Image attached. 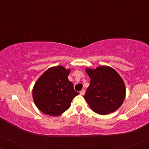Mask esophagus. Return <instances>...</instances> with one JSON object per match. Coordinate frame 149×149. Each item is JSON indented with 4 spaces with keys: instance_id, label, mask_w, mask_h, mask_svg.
I'll return each instance as SVG.
<instances>
[{
    "instance_id": "obj_1",
    "label": "esophagus",
    "mask_w": 149,
    "mask_h": 149,
    "mask_svg": "<svg viewBox=\"0 0 149 149\" xmlns=\"http://www.w3.org/2000/svg\"><path fill=\"white\" fill-rule=\"evenodd\" d=\"M85 94V90H81V91H80V95H83Z\"/></svg>"
}]
</instances>
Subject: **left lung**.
Returning <instances> with one entry per match:
<instances>
[{
	"label": "left lung",
	"mask_w": 149,
	"mask_h": 149,
	"mask_svg": "<svg viewBox=\"0 0 149 149\" xmlns=\"http://www.w3.org/2000/svg\"><path fill=\"white\" fill-rule=\"evenodd\" d=\"M85 72L90 78V85L84 98L90 109L102 115L117 111L126 94L125 83L119 73L108 66L86 68Z\"/></svg>",
	"instance_id": "obj_1"
}]
</instances>
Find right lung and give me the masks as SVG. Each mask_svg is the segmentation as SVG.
<instances>
[{"label":"right lung","mask_w":149,"mask_h":149,"mask_svg":"<svg viewBox=\"0 0 149 149\" xmlns=\"http://www.w3.org/2000/svg\"><path fill=\"white\" fill-rule=\"evenodd\" d=\"M70 69L63 66H53L45 71L32 89L36 107L47 115H60L70 107L72 99L79 93L74 91L68 80Z\"/></svg>","instance_id":"add662e5"}]
</instances>
